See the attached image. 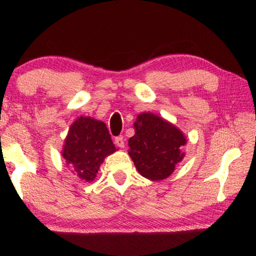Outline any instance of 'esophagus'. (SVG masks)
I'll return each mask as SVG.
<instances>
[{"label": "esophagus", "instance_id": "1", "mask_svg": "<svg viewBox=\"0 0 256 256\" xmlns=\"http://www.w3.org/2000/svg\"><path fill=\"white\" fill-rule=\"evenodd\" d=\"M115 144H116L118 148H124V138L122 136H118L115 138Z\"/></svg>", "mask_w": 256, "mask_h": 256}]
</instances>
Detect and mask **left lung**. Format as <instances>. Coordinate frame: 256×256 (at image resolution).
Masks as SVG:
<instances>
[{"instance_id": "1", "label": "left lung", "mask_w": 256, "mask_h": 256, "mask_svg": "<svg viewBox=\"0 0 256 256\" xmlns=\"http://www.w3.org/2000/svg\"><path fill=\"white\" fill-rule=\"evenodd\" d=\"M134 128L135 135L128 141V154L136 169L150 180H166L184 158V134L152 113L138 114Z\"/></svg>"}]
</instances>
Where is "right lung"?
I'll use <instances>...</instances> for the list:
<instances>
[{
  "label": "right lung",
  "mask_w": 256,
  "mask_h": 256,
  "mask_svg": "<svg viewBox=\"0 0 256 256\" xmlns=\"http://www.w3.org/2000/svg\"><path fill=\"white\" fill-rule=\"evenodd\" d=\"M115 152L106 124L90 116H80L70 127L62 154L76 176L92 182L104 157Z\"/></svg>",
  "instance_id": "right-lung-1"
}]
</instances>
